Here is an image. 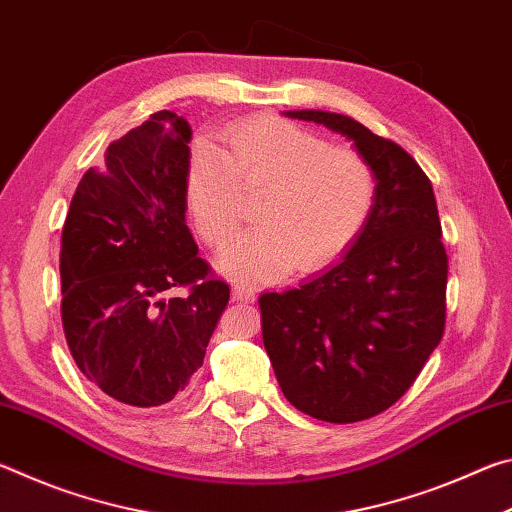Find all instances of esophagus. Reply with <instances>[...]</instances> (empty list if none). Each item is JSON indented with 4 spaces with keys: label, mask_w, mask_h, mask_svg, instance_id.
I'll list each match as a JSON object with an SVG mask.
<instances>
[{
    "label": "esophagus",
    "mask_w": 512,
    "mask_h": 512,
    "mask_svg": "<svg viewBox=\"0 0 512 512\" xmlns=\"http://www.w3.org/2000/svg\"><path fill=\"white\" fill-rule=\"evenodd\" d=\"M232 300H235V302H253L255 291L246 287V284H235V287H232Z\"/></svg>",
    "instance_id": "1"
}]
</instances>
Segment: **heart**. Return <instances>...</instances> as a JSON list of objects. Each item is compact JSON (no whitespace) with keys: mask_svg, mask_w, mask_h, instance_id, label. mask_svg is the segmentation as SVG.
I'll list each match as a JSON object with an SVG mask.
<instances>
[{"mask_svg":"<svg viewBox=\"0 0 512 512\" xmlns=\"http://www.w3.org/2000/svg\"><path fill=\"white\" fill-rule=\"evenodd\" d=\"M230 158L198 142L189 158L187 196L203 239L223 246L239 223V180L268 185L257 221L230 241L221 271L246 282H273L293 266L311 273L357 244L375 212L377 180L350 149L280 117H255L228 128Z\"/></svg>","mask_w":512,"mask_h":512,"instance_id":"obj_1","label":"heart"}]
</instances>
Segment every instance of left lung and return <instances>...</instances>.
I'll use <instances>...</instances> for the list:
<instances>
[{"mask_svg":"<svg viewBox=\"0 0 512 512\" xmlns=\"http://www.w3.org/2000/svg\"><path fill=\"white\" fill-rule=\"evenodd\" d=\"M284 117L350 140L377 180L370 221L341 262L298 289L262 293L264 348L298 411L348 424L409 391L443 339L447 253L433 187L402 146L327 110Z\"/></svg>","mask_w":512,"mask_h":512,"instance_id":"8db88e82","label":"left lung"}]
</instances>
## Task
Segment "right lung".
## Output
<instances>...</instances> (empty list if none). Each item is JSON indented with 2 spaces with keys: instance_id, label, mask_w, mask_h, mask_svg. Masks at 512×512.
Returning a JSON list of instances; mask_svg holds the SVG:
<instances>
[{
  "instance_id": "1",
  "label": "right lung",
  "mask_w": 512,
  "mask_h": 512,
  "mask_svg": "<svg viewBox=\"0 0 512 512\" xmlns=\"http://www.w3.org/2000/svg\"><path fill=\"white\" fill-rule=\"evenodd\" d=\"M189 140L187 119L160 110L112 142L60 241L69 352L101 393L140 409L185 391L230 300L185 221Z\"/></svg>"
}]
</instances>
